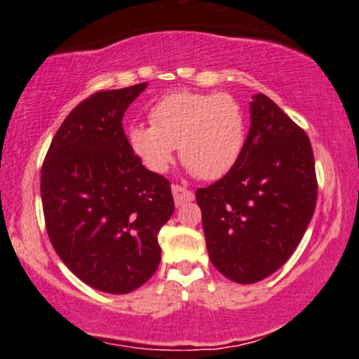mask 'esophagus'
Returning <instances> with one entry per match:
<instances>
[{
  "instance_id": "obj_1",
  "label": "esophagus",
  "mask_w": 359,
  "mask_h": 359,
  "mask_svg": "<svg viewBox=\"0 0 359 359\" xmlns=\"http://www.w3.org/2000/svg\"><path fill=\"white\" fill-rule=\"evenodd\" d=\"M172 194H174L175 205H182L184 203H191V201H194V192L179 184L172 185Z\"/></svg>"
}]
</instances>
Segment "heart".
<instances>
[{
    "instance_id": "1",
    "label": "heart",
    "mask_w": 359,
    "mask_h": 359,
    "mask_svg": "<svg viewBox=\"0 0 359 359\" xmlns=\"http://www.w3.org/2000/svg\"><path fill=\"white\" fill-rule=\"evenodd\" d=\"M150 125L128 128V145L150 172L163 174L179 147L180 160L194 175L216 180L240 160L246 140V116L228 93L177 90L156 101Z\"/></svg>"
}]
</instances>
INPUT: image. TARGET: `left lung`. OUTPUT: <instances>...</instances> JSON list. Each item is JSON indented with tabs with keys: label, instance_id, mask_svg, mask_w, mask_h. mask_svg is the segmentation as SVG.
<instances>
[{
	"label": "left lung",
	"instance_id": "left-lung-1",
	"mask_svg": "<svg viewBox=\"0 0 359 359\" xmlns=\"http://www.w3.org/2000/svg\"><path fill=\"white\" fill-rule=\"evenodd\" d=\"M240 160L197 189L212 265L236 283H255L290 258L316 209L314 154L306 131L265 94L253 96Z\"/></svg>",
	"mask_w": 359,
	"mask_h": 359
}]
</instances>
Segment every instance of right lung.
<instances>
[{"mask_svg":"<svg viewBox=\"0 0 359 359\" xmlns=\"http://www.w3.org/2000/svg\"><path fill=\"white\" fill-rule=\"evenodd\" d=\"M145 88L81 101L57 130L40 177L53 250L77 278L108 294H128L155 273L158 233L175 209L170 182L142 165L123 130Z\"/></svg>","mask_w":359,"mask_h":359,"instance_id":"1","label":"right lung"}]
</instances>
